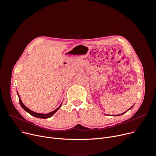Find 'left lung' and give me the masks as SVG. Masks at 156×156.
I'll use <instances>...</instances> for the list:
<instances>
[{
    "instance_id": "1",
    "label": "left lung",
    "mask_w": 156,
    "mask_h": 156,
    "mask_svg": "<svg viewBox=\"0 0 156 156\" xmlns=\"http://www.w3.org/2000/svg\"><path fill=\"white\" fill-rule=\"evenodd\" d=\"M133 106H132V108H129V109H128V110H129V109H132V108H133ZM126 111V112H123V113H122V114H118V115H114V116H120V115H122V114H125V113H126V112H127V111Z\"/></svg>"
}]
</instances>
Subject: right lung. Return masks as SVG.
I'll return each instance as SVG.
<instances>
[{"instance_id":"1","label":"right lung","mask_w":156,"mask_h":156,"mask_svg":"<svg viewBox=\"0 0 156 156\" xmlns=\"http://www.w3.org/2000/svg\"><path fill=\"white\" fill-rule=\"evenodd\" d=\"M17 94H18V97H19V101H20V105H21V106L22 107V108H23L24 111H27V112H28L30 114H31V116H34V117H36V118H38L46 119V118H48L51 117V116L53 115V114H54L57 110H58V109L60 108V107H61V105H62V103H61V105L59 106V107L57 108L55 110L53 111L52 112H49V113H48V114H40V113H37V112L32 111L31 110H30V109H29L28 108H27L26 106L24 105L23 104V103L22 102L21 98H20V95H19V94H18V92H17Z\"/></svg>"}]
</instances>
